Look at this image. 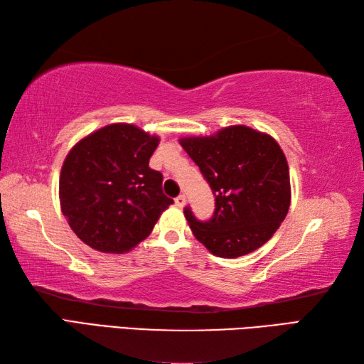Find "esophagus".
I'll use <instances>...</instances> for the list:
<instances>
[{"mask_svg": "<svg viewBox=\"0 0 364 364\" xmlns=\"http://www.w3.org/2000/svg\"><path fill=\"white\" fill-rule=\"evenodd\" d=\"M175 205H176L178 208H183L184 205H186V197H184L183 194L178 196V197L175 198Z\"/></svg>", "mask_w": 364, "mask_h": 364, "instance_id": "obj_1", "label": "esophagus"}]
</instances>
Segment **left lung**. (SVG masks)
<instances>
[{
  "mask_svg": "<svg viewBox=\"0 0 364 364\" xmlns=\"http://www.w3.org/2000/svg\"><path fill=\"white\" fill-rule=\"evenodd\" d=\"M215 196L213 219L200 222L186 208L192 233L220 258H237L264 245L291 205L289 167L275 139L245 125L211 136L181 137Z\"/></svg>",
  "mask_w": 364,
  "mask_h": 364,
  "instance_id": "8db88e82",
  "label": "left lung"
}]
</instances>
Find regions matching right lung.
<instances>
[{
    "instance_id": "add662e5",
    "label": "right lung",
    "mask_w": 364,
    "mask_h": 364,
    "mask_svg": "<svg viewBox=\"0 0 364 364\" xmlns=\"http://www.w3.org/2000/svg\"><path fill=\"white\" fill-rule=\"evenodd\" d=\"M159 141L131 123H111L68 151L59 176L60 210L90 249L133 250L173 203L162 192V175L149 167Z\"/></svg>"
}]
</instances>
